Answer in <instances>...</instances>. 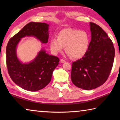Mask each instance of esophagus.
Returning <instances> with one entry per match:
<instances>
[{"label": "esophagus", "instance_id": "obj_1", "mask_svg": "<svg viewBox=\"0 0 120 120\" xmlns=\"http://www.w3.org/2000/svg\"><path fill=\"white\" fill-rule=\"evenodd\" d=\"M60 61H61V62H62V63H64V62H66V60L63 59H61L60 60Z\"/></svg>", "mask_w": 120, "mask_h": 120}]
</instances>
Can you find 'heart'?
I'll return each instance as SVG.
<instances>
[{
    "label": "heart",
    "instance_id": "b5f03b06",
    "mask_svg": "<svg viewBox=\"0 0 120 120\" xmlns=\"http://www.w3.org/2000/svg\"><path fill=\"white\" fill-rule=\"evenodd\" d=\"M89 43L88 33L74 28H65L58 34L57 38L50 40V47L54 54H56L64 50L72 59H78L86 54Z\"/></svg>",
    "mask_w": 120,
    "mask_h": 120
}]
</instances>
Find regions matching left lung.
<instances>
[{
  "label": "left lung",
  "instance_id": "8db88e82",
  "mask_svg": "<svg viewBox=\"0 0 120 120\" xmlns=\"http://www.w3.org/2000/svg\"><path fill=\"white\" fill-rule=\"evenodd\" d=\"M91 41L86 54L72 62L71 78L75 86L91 90L106 82L112 68L115 49L110 38L100 26L90 22Z\"/></svg>",
  "mask_w": 120,
  "mask_h": 120
}]
</instances>
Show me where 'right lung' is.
Instances as JSON below:
<instances>
[{"mask_svg":"<svg viewBox=\"0 0 120 120\" xmlns=\"http://www.w3.org/2000/svg\"><path fill=\"white\" fill-rule=\"evenodd\" d=\"M49 26L44 23L30 22L14 35L7 44L6 63L9 76L16 85L25 90L35 92L47 86L59 59L41 49L33 61L23 64L17 58L16 47L21 38L25 36H34L42 43H48Z\"/></svg>","mask_w":120,"mask_h":120,"instance_id":"obj_1","label":"right lung"}]
</instances>
